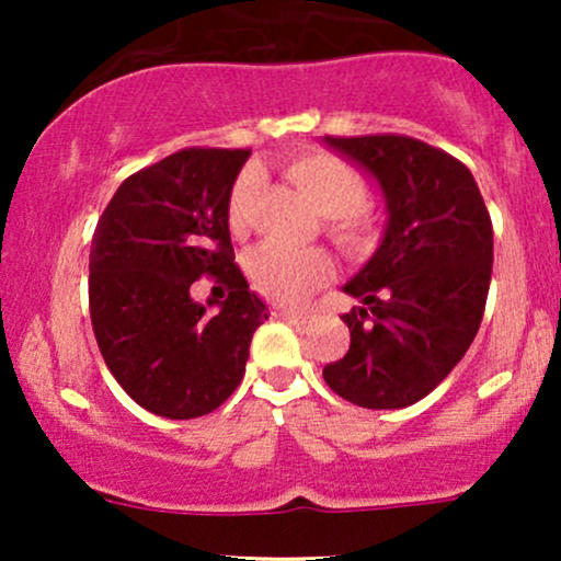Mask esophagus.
<instances>
[{
  "instance_id": "1",
  "label": "esophagus",
  "mask_w": 561,
  "mask_h": 561,
  "mask_svg": "<svg viewBox=\"0 0 561 561\" xmlns=\"http://www.w3.org/2000/svg\"><path fill=\"white\" fill-rule=\"evenodd\" d=\"M274 317L276 319H285V321H293V324H308V321L313 319V313H308V311H289V308H276Z\"/></svg>"
}]
</instances>
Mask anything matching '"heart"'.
Returning <instances> with one entry per match:
<instances>
[{"instance_id": "obj_1", "label": "heart", "mask_w": 561, "mask_h": 561, "mask_svg": "<svg viewBox=\"0 0 561 561\" xmlns=\"http://www.w3.org/2000/svg\"><path fill=\"white\" fill-rule=\"evenodd\" d=\"M285 173L308 203L324 216V229L347 259H366L375 253L382 237V221L377 210L366 205V179L353 163L334 152L306 150L285 160ZM259 186V171L244 169L231 184L227 197V221L234 234H242L250 224L253 195ZM248 279L255 293L274 302H300L311 289L324 285L332 274V259L327 250H289L266 242L248 255Z\"/></svg>"}]
</instances>
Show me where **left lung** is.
Wrapping results in <instances>:
<instances>
[{
    "label": "left lung",
    "mask_w": 561,
    "mask_h": 561,
    "mask_svg": "<svg viewBox=\"0 0 561 561\" xmlns=\"http://www.w3.org/2000/svg\"><path fill=\"white\" fill-rule=\"evenodd\" d=\"M377 179L388 203L382 244L345 293L351 347L327 385L364 409L422 401L480 330L493 268V224L461 160L403 134L324 137Z\"/></svg>",
    "instance_id": "1"
}]
</instances>
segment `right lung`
Masks as SVG:
<instances>
[{
	"label": "right lung",
	"mask_w": 561,
	"mask_h": 561,
	"mask_svg": "<svg viewBox=\"0 0 561 561\" xmlns=\"http://www.w3.org/2000/svg\"><path fill=\"white\" fill-rule=\"evenodd\" d=\"M250 150L184 147L126 179L96 221L89 313L111 375L165 420L210 414L240 388L268 308L234 263L227 197ZM210 275L216 312L188 287ZM225 300L221 301L220 298Z\"/></svg>",
	"instance_id": "obj_1"
}]
</instances>
